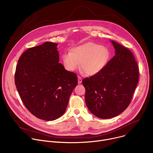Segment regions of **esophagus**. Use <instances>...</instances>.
<instances>
[{"label": "esophagus", "instance_id": "1", "mask_svg": "<svg viewBox=\"0 0 153 153\" xmlns=\"http://www.w3.org/2000/svg\"><path fill=\"white\" fill-rule=\"evenodd\" d=\"M82 81V78L80 76H78V83H79V84L81 83Z\"/></svg>", "mask_w": 153, "mask_h": 153}]
</instances>
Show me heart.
<instances>
[{
    "instance_id": "b5f03b06",
    "label": "heart",
    "mask_w": 153,
    "mask_h": 153,
    "mask_svg": "<svg viewBox=\"0 0 153 153\" xmlns=\"http://www.w3.org/2000/svg\"><path fill=\"white\" fill-rule=\"evenodd\" d=\"M111 54L109 50L97 43L88 42L73 48L70 53L62 55L64 67L68 71L77 70L81 63V68L89 76L100 73L110 60Z\"/></svg>"
}]
</instances>
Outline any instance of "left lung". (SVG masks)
Here are the masks:
<instances>
[{
    "mask_svg": "<svg viewBox=\"0 0 153 153\" xmlns=\"http://www.w3.org/2000/svg\"><path fill=\"white\" fill-rule=\"evenodd\" d=\"M116 55L98 74L83 79L85 103L101 119H110L129 106L137 86L139 71L132 52L112 41Z\"/></svg>",
    "mask_w": 153,
    "mask_h": 153,
    "instance_id": "obj_1",
    "label": "left lung"
}]
</instances>
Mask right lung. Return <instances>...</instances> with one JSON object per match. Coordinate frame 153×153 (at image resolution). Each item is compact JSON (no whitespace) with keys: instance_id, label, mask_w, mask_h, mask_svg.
<instances>
[{"instance_id":"obj_1","label":"right lung","mask_w":153,"mask_h":153,"mask_svg":"<svg viewBox=\"0 0 153 153\" xmlns=\"http://www.w3.org/2000/svg\"><path fill=\"white\" fill-rule=\"evenodd\" d=\"M57 46L46 42L27 50L18 60L14 74L16 88L27 110L47 121L65 113L78 83L76 74L59 63Z\"/></svg>"}]
</instances>
